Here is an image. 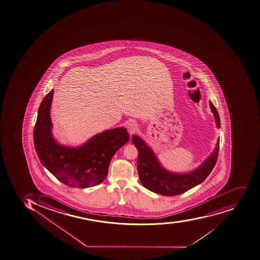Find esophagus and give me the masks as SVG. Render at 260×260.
Segmentation results:
<instances>
[{"mask_svg": "<svg viewBox=\"0 0 260 260\" xmlns=\"http://www.w3.org/2000/svg\"><path fill=\"white\" fill-rule=\"evenodd\" d=\"M127 129L129 131V134L135 133V131H137L138 129V123L134 120H131L127 124Z\"/></svg>", "mask_w": 260, "mask_h": 260, "instance_id": "obj_1", "label": "esophagus"}]
</instances>
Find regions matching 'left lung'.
<instances>
[{"instance_id": "1", "label": "left lung", "mask_w": 260, "mask_h": 260, "mask_svg": "<svg viewBox=\"0 0 260 260\" xmlns=\"http://www.w3.org/2000/svg\"><path fill=\"white\" fill-rule=\"evenodd\" d=\"M209 105L216 128L219 129V113L211 101H209ZM132 143L139 152L138 173L142 185L154 193L165 196H178L202 183L212 171L219 153L218 139L213 151L199 167L191 171L177 173L165 169L152 148L139 135H132Z\"/></svg>"}]
</instances>
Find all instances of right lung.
Masks as SVG:
<instances>
[{
  "mask_svg": "<svg viewBox=\"0 0 260 260\" xmlns=\"http://www.w3.org/2000/svg\"><path fill=\"white\" fill-rule=\"evenodd\" d=\"M52 90L43 99L34 128L39 159L52 175L71 187L88 188L103 182L113 155L129 140L125 127L96 134L78 147L64 145L52 135L50 110Z\"/></svg>",
  "mask_w": 260,
  "mask_h": 260,
  "instance_id": "obj_1",
  "label": "right lung"
}]
</instances>
